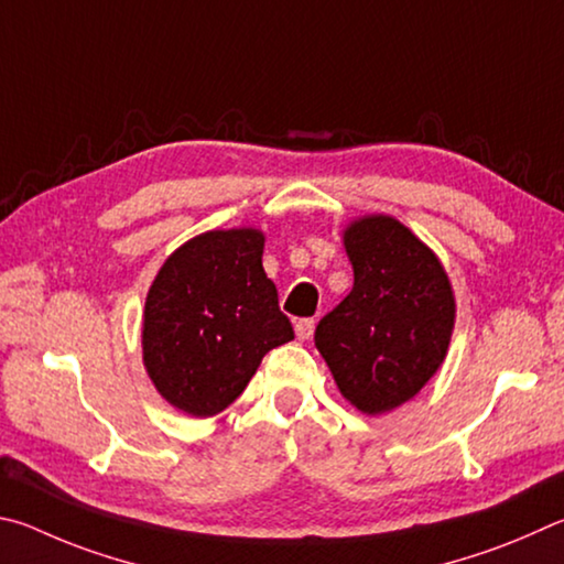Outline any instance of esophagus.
Instances as JSON below:
<instances>
[{
	"mask_svg": "<svg viewBox=\"0 0 564 564\" xmlns=\"http://www.w3.org/2000/svg\"><path fill=\"white\" fill-rule=\"evenodd\" d=\"M314 327H317V322H314V319H297V322H294V332H297V337L302 341L312 337Z\"/></svg>",
	"mask_w": 564,
	"mask_h": 564,
	"instance_id": "34e87169",
	"label": "esophagus"
}]
</instances>
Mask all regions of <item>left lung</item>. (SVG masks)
Here are the masks:
<instances>
[{
  "label": "left lung",
  "instance_id": "left-lung-1",
  "mask_svg": "<svg viewBox=\"0 0 564 564\" xmlns=\"http://www.w3.org/2000/svg\"><path fill=\"white\" fill-rule=\"evenodd\" d=\"M354 288L314 344L351 406L377 416L426 387L448 354L456 297L441 260L406 225L367 215L344 230Z\"/></svg>",
  "mask_w": 564,
  "mask_h": 564
}]
</instances>
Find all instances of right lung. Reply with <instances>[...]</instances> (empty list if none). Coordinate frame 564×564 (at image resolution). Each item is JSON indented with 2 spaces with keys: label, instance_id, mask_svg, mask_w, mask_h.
Returning <instances> with one entry per match:
<instances>
[{
  "label": "right lung",
  "instance_id": "obj_1",
  "mask_svg": "<svg viewBox=\"0 0 564 564\" xmlns=\"http://www.w3.org/2000/svg\"><path fill=\"white\" fill-rule=\"evenodd\" d=\"M254 227L210 230L167 257L148 290L143 364L177 411L207 419L225 411L262 357L294 339L276 288L262 267Z\"/></svg>",
  "mask_w": 564,
  "mask_h": 564
}]
</instances>
